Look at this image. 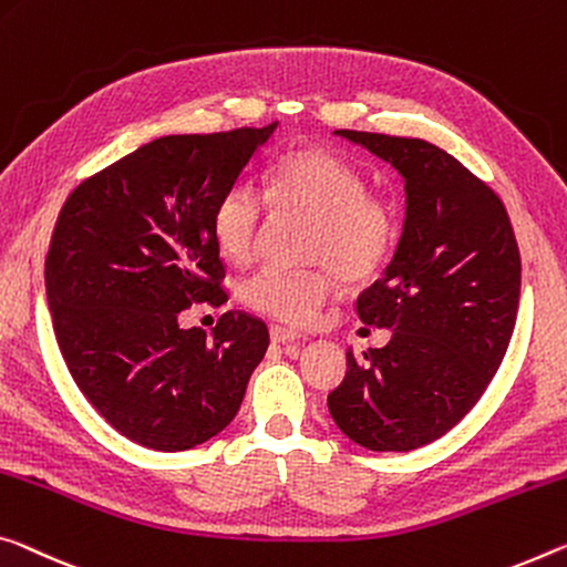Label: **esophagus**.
Listing matches in <instances>:
<instances>
[{"label": "esophagus", "instance_id": "esophagus-1", "mask_svg": "<svg viewBox=\"0 0 567 567\" xmlns=\"http://www.w3.org/2000/svg\"><path fill=\"white\" fill-rule=\"evenodd\" d=\"M269 338H272V343L277 346H287V343H305L308 336H302L298 330H290V328H282V326H275L269 328Z\"/></svg>", "mask_w": 567, "mask_h": 567}]
</instances>
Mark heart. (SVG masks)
Instances as JSON below:
<instances>
[{"label": "heart", "mask_w": 567, "mask_h": 567, "mask_svg": "<svg viewBox=\"0 0 567 567\" xmlns=\"http://www.w3.org/2000/svg\"><path fill=\"white\" fill-rule=\"evenodd\" d=\"M267 202L277 214L312 219L308 259L322 265L300 272L265 267L241 282L239 295L249 310L287 326H312L336 292L338 277L350 285L371 280L399 247L396 202L368 192L363 171L328 148L305 146L277 161L267 174ZM265 227L267 204L249 184L229 186L214 206L212 235L229 262L247 265Z\"/></svg>", "instance_id": "obj_1"}]
</instances>
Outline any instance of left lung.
Listing matches in <instances>:
<instances>
[{
	"label": "left lung",
	"mask_w": 567,
	"mask_h": 567,
	"mask_svg": "<svg viewBox=\"0 0 567 567\" xmlns=\"http://www.w3.org/2000/svg\"><path fill=\"white\" fill-rule=\"evenodd\" d=\"M399 171L406 219L396 255L355 302L383 348L348 350L330 416L371 452H411L472 411L507 353L519 305V249L505 204L434 143L336 131Z\"/></svg>",
	"instance_id": "left-lung-1"
}]
</instances>
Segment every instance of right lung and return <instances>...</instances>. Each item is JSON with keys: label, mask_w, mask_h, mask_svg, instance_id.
I'll use <instances>...</instances> for the list:
<instances>
[{"label": "right lung", "mask_w": 567, "mask_h": 567, "mask_svg": "<svg viewBox=\"0 0 567 567\" xmlns=\"http://www.w3.org/2000/svg\"><path fill=\"white\" fill-rule=\"evenodd\" d=\"M275 128L156 138L62 204L44 259L60 353L95 411L141 446L184 452L217 436L269 346L241 310L212 338L178 316L227 302L212 214Z\"/></svg>", "instance_id": "right-lung-1"}]
</instances>
